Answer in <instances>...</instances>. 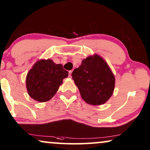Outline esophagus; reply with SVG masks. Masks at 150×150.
<instances>
[{
  "label": "esophagus",
  "instance_id": "1",
  "mask_svg": "<svg viewBox=\"0 0 150 150\" xmlns=\"http://www.w3.org/2000/svg\"><path fill=\"white\" fill-rule=\"evenodd\" d=\"M71 73H72V70L69 71V77H71Z\"/></svg>",
  "mask_w": 150,
  "mask_h": 150
}]
</instances>
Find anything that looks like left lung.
Listing matches in <instances>:
<instances>
[{
	"mask_svg": "<svg viewBox=\"0 0 150 150\" xmlns=\"http://www.w3.org/2000/svg\"><path fill=\"white\" fill-rule=\"evenodd\" d=\"M81 96L87 104L101 105L113 93L115 79L107 63L95 54L83 59L71 73Z\"/></svg>",
	"mask_w": 150,
	"mask_h": 150,
	"instance_id": "1",
	"label": "left lung"
}]
</instances>
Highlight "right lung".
Returning <instances> with one entry per match:
<instances>
[{"label": "right lung", "instance_id": "1", "mask_svg": "<svg viewBox=\"0 0 150 150\" xmlns=\"http://www.w3.org/2000/svg\"><path fill=\"white\" fill-rule=\"evenodd\" d=\"M68 71L51 59L37 61L27 74L26 87L30 98L40 102L50 100L58 91Z\"/></svg>", "mask_w": 150, "mask_h": 150}]
</instances>
